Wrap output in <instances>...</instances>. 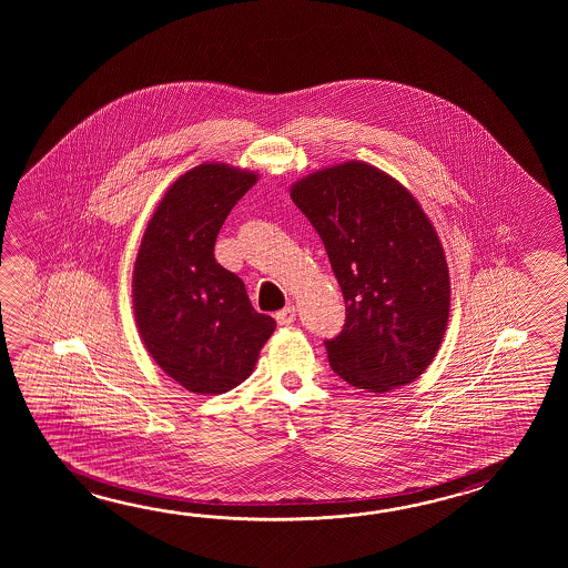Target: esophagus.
<instances>
[{
    "instance_id": "1",
    "label": "esophagus",
    "mask_w": 568,
    "mask_h": 568,
    "mask_svg": "<svg viewBox=\"0 0 568 568\" xmlns=\"http://www.w3.org/2000/svg\"><path fill=\"white\" fill-rule=\"evenodd\" d=\"M276 321L280 326H288L296 321V308L294 306H286L276 313Z\"/></svg>"
}]
</instances>
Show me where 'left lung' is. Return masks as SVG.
Wrapping results in <instances>:
<instances>
[{
    "label": "left lung",
    "mask_w": 568,
    "mask_h": 568,
    "mask_svg": "<svg viewBox=\"0 0 568 568\" xmlns=\"http://www.w3.org/2000/svg\"><path fill=\"white\" fill-rule=\"evenodd\" d=\"M325 243L345 298V325L325 341L333 372L357 389L408 386L447 331L450 278L443 243L410 191L349 160L290 186Z\"/></svg>",
    "instance_id": "1"
}]
</instances>
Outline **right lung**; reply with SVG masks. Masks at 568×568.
Wrapping results in <instances>:
<instances>
[{"mask_svg": "<svg viewBox=\"0 0 568 568\" xmlns=\"http://www.w3.org/2000/svg\"><path fill=\"white\" fill-rule=\"evenodd\" d=\"M257 179L223 162L184 172L158 203L135 255L138 333L160 369L193 394L240 386L276 328L213 254L221 225Z\"/></svg>", "mask_w": 568, "mask_h": 568, "instance_id": "obj_1", "label": "right lung"}]
</instances>
